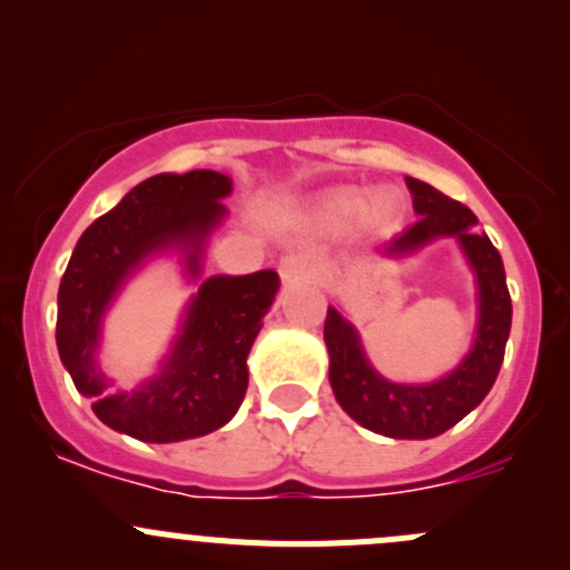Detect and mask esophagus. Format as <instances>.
Instances as JSON below:
<instances>
[{"label": "esophagus", "instance_id": "1", "mask_svg": "<svg viewBox=\"0 0 570 570\" xmlns=\"http://www.w3.org/2000/svg\"><path fill=\"white\" fill-rule=\"evenodd\" d=\"M278 273L284 284H301V281L317 278V264L308 256H301V253H289L278 262Z\"/></svg>", "mask_w": 570, "mask_h": 570}]
</instances>
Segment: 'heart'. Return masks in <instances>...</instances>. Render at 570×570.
Instances as JSON below:
<instances>
[{"instance_id": "heart-1", "label": "heart", "mask_w": 570, "mask_h": 570, "mask_svg": "<svg viewBox=\"0 0 570 570\" xmlns=\"http://www.w3.org/2000/svg\"><path fill=\"white\" fill-rule=\"evenodd\" d=\"M317 217L325 226H350L364 217L366 226L386 234L402 217V200L394 189H381L370 198L364 189H333L317 200Z\"/></svg>"}]
</instances>
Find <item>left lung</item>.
I'll list each match as a JSON object with an SVG mask.
<instances>
[{"instance_id": "obj_1", "label": "left lung", "mask_w": 570, "mask_h": 570, "mask_svg": "<svg viewBox=\"0 0 570 570\" xmlns=\"http://www.w3.org/2000/svg\"><path fill=\"white\" fill-rule=\"evenodd\" d=\"M419 220L386 248V256L413 253L439 237H455L469 258L480 289V320L469 355L458 370L435 383H392L372 370L358 331L336 308H327L325 344L331 355V389L338 405L372 433L389 439H435L455 428L491 392L510 336V303L504 264L485 234H476V215L461 200L446 198L419 178H405Z\"/></svg>"}]
</instances>
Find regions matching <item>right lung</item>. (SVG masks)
I'll return each mask as SVG.
<instances>
[{"instance_id":"add662e5","label":"right lung","mask_w":570,"mask_h":570,"mask_svg":"<svg viewBox=\"0 0 570 570\" xmlns=\"http://www.w3.org/2000/svg\"><path fill=\"white\" fill-rule=\"evenodd\" d=\"M228 193L232 178L217 170L151 176L90 223L71 253L57 292V350L77 392L118 433L174 444L223 428L243 405L253 338L281 286L273 269L206 278L159 375L131 392H112L96 361L107 306L151 253L181 250L187 273L198 278Z\"/></svg>"}]
</instances>
